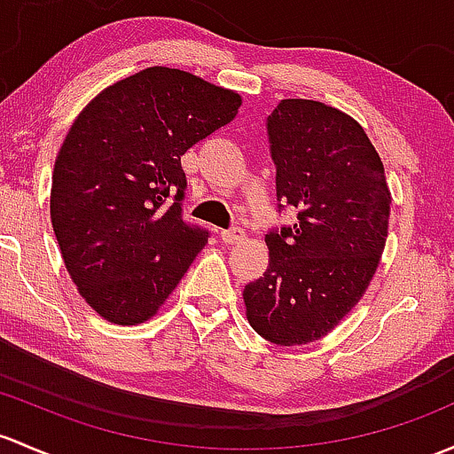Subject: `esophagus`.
Here are the masks:
<instances>
[{
  "label": "esophagus",
  "instance_id": "1",
  "mask_svg": "<svg viewBox=\"0 0 454 454\" xmlns=\"http://www.w3.org/2000/svg\"><path fill=\"white\" fill-rule=\"evenodd\" d=\"M243 237H246V232H243V228H239V226L231 228V231H222L223 243H239V241H243Z\"/></svg>",
  "mask_w": 454,
  "mask_h": 454
}]
</instances>
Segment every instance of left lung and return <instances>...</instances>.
<instances>
[{
    "label": "left lung",
    "instance_id": "obj_1",
    "mask_svg": "<svg viewBox=\"0 0 454 454\" xmlns=\"http://www.w3.org/2000/svg\"><path fill=\"white\" fill-rule=\"evenodd\" d=\"M267 137L276 198L298 208V222L265 235L270 265L243 302L261 337L302 346L328 335L365 294L387 241L391 193L365 130L337 108L283 99Z\"/></svg>",
    "mask_w": 454,
    "mask_h": 454
}]
</instances>
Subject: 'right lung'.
I'll return each mask as SVG.
<instances>
[{
	"instance_id": "1",
	"label": "right lung",
	"mask_w": 454,
	"mask_h": 454,
	"mask_svg": "<svg viewBox=\"0 0 454 454\" xmlns=\"http://www.w3.org/2000/svg\"><path fill=\"white\" fill-rule=\"evenodd\" d=\"M241 95L169 67L104 89L67 132L51 176L54 235L80 295L108 322L156 315L208 231L183 219L180 156L235 119Z\"/></svg>"
}]
</instances>
